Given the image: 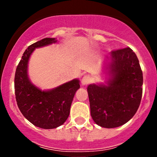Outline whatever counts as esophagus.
I'll list each match as a JSON object with an SVG mask.
<instances>
[{"mask_svg": "<svg viewBox=\"0 0 157 157\" xmlns=\"http://www.w3.org/2000/svg\"><path fill=\"white\" fill-rule=\"evenodd\" d=\"M91 80H92V78L90 76H89V75L83 76V77L82 78V80H81L82 85H83V86H85V85H87L88 83H90V82H91Z\"/></svg>", "mask_w": 157, "mask_h": 157, "instance_id": "obj_1", "label": "esophagus"}]
</instances>
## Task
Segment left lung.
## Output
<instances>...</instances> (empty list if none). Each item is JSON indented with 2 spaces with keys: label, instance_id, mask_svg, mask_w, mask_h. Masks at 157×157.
<instances>
[{
  "label": "left lung",
  "instance_id": "obj_1",
  "mask_svg": "<svg viewBox=\"0 0 157 157\" xmlns=\"http://www.w3.org/2000/svg\"><path fill=\"white\" fill-rule=\"evenodd\" d=\"M110 60L106 68L112 79L108 86L87 87L92 118L98 125L107 128L123 125L135 115L143 92V73L132 49L112 51Z\"/></svg>",
  "mask_w": 157,
  "mask_h": 157
}]
</instances>
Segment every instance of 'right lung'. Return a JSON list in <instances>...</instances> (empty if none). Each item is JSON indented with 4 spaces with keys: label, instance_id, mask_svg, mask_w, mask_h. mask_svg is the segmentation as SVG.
I'll use <instances>...</instances> for the list:
<instances>
[{
    "label": "right lung",
    "instance_id": "1",
    "mask_svg": "<svg viewBox=\"0 0 157 157\" xmlns=\"http://www.w3.org/2000/svg\"><path fill=\"white\" fill-rule=\"evenodd\" d=\"M56 42L55 38H45L29 45L17 65L14 77L16 100L20 112L32 124L43 129L56 128L65 122L76 91L80 87L77 79L48 91H42L30 82L27 67L31 54L36 48Z\"/></svg>",
    "mask_w": 157,
    "mask_h": 157
}]
</instances>
